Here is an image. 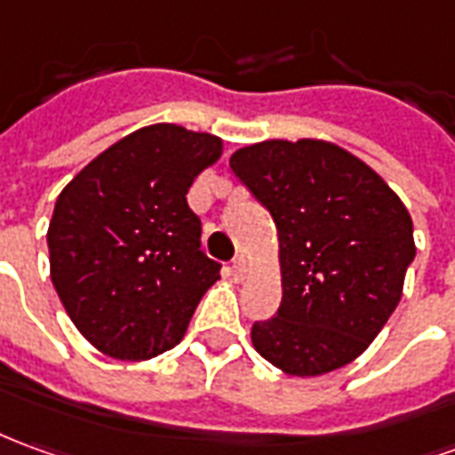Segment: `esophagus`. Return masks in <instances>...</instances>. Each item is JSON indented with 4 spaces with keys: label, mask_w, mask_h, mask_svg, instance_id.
Masks as SVG:
<instances>
[{
    "label": "esophagus",
    "mask_w": 455,
    "mask_h": 455,
    "mask_svg": "<svg viewBox=\"0 0 455 455\" xmlns=\"http://www.w3.org/2000/svg\"><path fill=\"white\" fill-rule=\"evenodd\" d=\"M231 273H234L236 281H241L246 275V259L243 256H236V259L231 260Z\"/></svg>",
    "instance_id": "34e87169"
}]
</instances>
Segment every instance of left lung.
<instances>
[{"label": "left lung", "instance_id": "8db88e82", "mask_svg": "<svg viewBox=\"0 0 455 455\" xmlns=\"http://www.w3.org/2000/svg\"><path fill=\"white\" fill-rule=\"evenodd\" d=\"M228 164L271 212L281 243V307L253 323V347L293 377L345 367L399 305L416 256L406 206L371 167L323 140H266Z\"/></svg>", "mask_w": 455, "mask_h": 455}]
</instances>
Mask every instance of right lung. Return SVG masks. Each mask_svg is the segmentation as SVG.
Returning <instances> with one entry per match:
<instances>
[{"instance_id": "add662e5", "label": "right lung", "mask_w": 455, "mask_h": 455, "mask_svg": "<svg viewBox=\"0 0 455 455\" xmlns=\"http://www.w3.org/2000/svg\"><path fill=\"white\" fill-rule=\"evenodd\" d=\"M219 155L214 135L150 125L100 152L56 199L51 281L100 352L148 360L182 339L221 271L187 204L195 177Z\"/></svg>"}]
</instances>
